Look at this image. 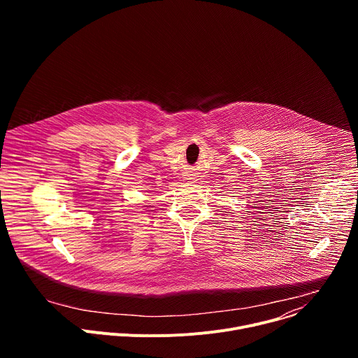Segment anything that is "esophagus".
Wrapping results in <instances>:
<instances>
[{
  "label": "esophagus",
  "instance_id": "1",
  "mask_svg": "<svg viewBox=\"0 0 358 358\" xmlns=\"http://www.w3.org/2000/svg\"><path fill=\"white\" fill-rule=\"evenodd\" d=\"M188 180H194V178H188Z\"/></svg>",
  "mask_w": 358,
  "mask_h": 358
}]
</instances>
